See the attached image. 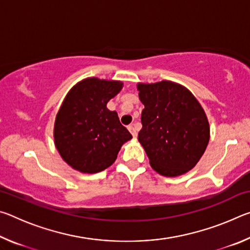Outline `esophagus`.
I'll list each match as a JSON object with an SVG mask.
<instances>
[{
  "instance_id": "obj_1",
  "label": "esophagus",
  "mask_w": 250,
  "mask_h": 250,
  "mask_svg": "<svg viewBox=\"0 0 250 250\" xmlns=\"http://www.w3.org/2000/svg\"><path fill=\"white\" fill-rule=\"evenodd\" d=\"M128 129H129V131L131 132V134H132V137H133V138H137L138 133H137V130H135V128H134V125H130L128 126Z\"/></svg>"
}]
</instances>
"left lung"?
Returning <instances> with one entry per match:
<instances>
[{
    "instance_id": "8db88e82",
    "label": "left lung",
    "mask_w": 250,
    "mask_h": 250,
    "mask_svg": "<svg viewBox=\"0 0 250 250\" xmlns=\"http://www.w3.org/2000/svg\"><path fill=\"white\" fill-rule=\"evenodd\" d=\"M145 104L138 140L150 166L168 177L196 166L209 141V124L201 104L188 88L170 80L137 84Z\"/></svg>"
}]
</instances>
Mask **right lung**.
I'll return each instance as SVG.
<instances>
[{
  "label": "right lung",
  "instance_id": "obj_1",
  "mask_svg": "<svg viewBox=\"0 0 250 250\" xmlns=\"http://www.w3.org/2000/svg\"><path fill=\"white\" fill-rule=\"evenodd\" d=\"M124 83L83 79L66 95L54 125V140L62 160L82 173H98L115 162L124 143L132 139L107 104Z\"/></svg>",
  "mask_w": 250,
  "mask_h": 250
}]
</instances>
